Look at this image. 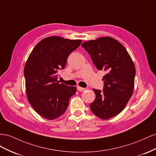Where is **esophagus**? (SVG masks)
I'll use <instances>...</instances> for the list:
<instances>
[{"label": "esophagus", "instance_id": "1", "mask_svg": "<svg viewBox=\"0 0 156 156\" xmlns=\"http://www.w3.org/2000/svg\"><path fill=\"white\" fill-rule=\"evenodd\" d=\"M77 90L80 91H83L84 90H86V88H83V87H82L80 86H77Z\"/></svg>", "mask_w": 156, "mask_h": 156}]
</instances>
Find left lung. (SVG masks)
I'll return each mask as SVG.
<instances>
[{
	"mask_svg": "<svg viewBox=\"0 0 156 156\" xmlns=\"http://www.w3.org/2000/svg\"><path fill=\"white\" fill-rule=\"evenodd\" d=\"M82 46L90 55L99 70L105 71L103 91L93 89L95 101L90 104L98 118L108 119L119 114L131 97L135 84V66L126 49L109 37L84 42Z\"/></svg>",
	"mask_w": 156,
	"mask_h": 156,
	"instance_id": "8db88e82",
	"label": "left lung"
}]
</instances>
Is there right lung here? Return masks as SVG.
<instances>
[{"mask_svg": "<svg viewBox=\"0 0 156 156\" xmlns=\"http://www.w3.org/2000/svg\"><path fill=\"white\" fill-rule=\"evenodd\" d=\"M82 42L56 36L46 37L29 55L24 68L27 97L42 117L49 120L60 117L76 91V87L59 83L57 71L65 68L70 53Z\"/></svg>", "mask_w": 156, "mask_h": 156, "instance_id": "1", "label": "right lung"}]
</instances>
